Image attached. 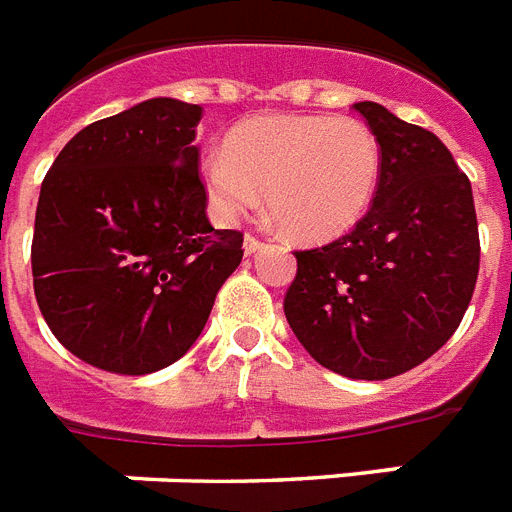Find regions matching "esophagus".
Masks as SVG:
<instances>
[{
	"instance_id": "obj_1",
	"label": "esophagus",
	"mask_w": 512,
	"mask_h": 512,
	"mask_svg": "<svg viewBox=\"0 0 512 512\" xmlns=\"http://www.w3.org/2000/svg\"><path fill=\"white\" fill-rule=\"evenodd\" d=\"M261 240L256 235H245V240H243V248H245V253H256V251H261Z\"/></svg>"
}]
</instances>
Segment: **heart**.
Listing matches in <instances>:
<instances>
[{"mask_svg":"<svg viewBox=\"0 0 512 512\" xmlns=\"http://www.w3.org/2000/svg\"><path fill=\"white\" fill-rule=\"evenodd\" d=\"M208 200L235 219L259 200L298 240H333L367 214L378 192L383 153L365 121L351 116H264L245 121L227 147L203 163Z\"/></svg>","mask_w":512,"mask_h":512,"instance_id":"1","label":"heart"}]
</instances>
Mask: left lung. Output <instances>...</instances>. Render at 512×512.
Listing matches in <instances>:
<instances>
[{"label":"left lung","mask_w":512,"mask_h":512,"mask_svg":"<svg viewBox=\"0 0 512 512\" xmlns=\"http://www.w3.org/2000/svg\"><path fill=\"white\" fill-rule=\"evenodd\" d=\"M383 153L378 192L354 230L296 251L282 309L322 367L386 380L452 338L478 277L473 190L444 142L378 102H357Z\"/></svg>","instance_id":"1"}]
</instances>
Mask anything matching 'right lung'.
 I'll return each mask as SVG.
<instances>
[{
	"mask_svg": "<svg viewBox=\"0 0 512 512\" xmlns=\"http://www.w3.org/2000/svg\"><path fill=\"white\" fill-rule=\"evenodd\" d=\"M203 108L155 97L94 121L60 150L31 243L36 304L97 370L147 375L198 341L243 232L214 230L195 145Z\"/></svg>",
	"mask_w": 512,
	"mask_h": 512,
	"instance_id": "right-lung-1",
	"label": "right lung"
}]
</instances>
